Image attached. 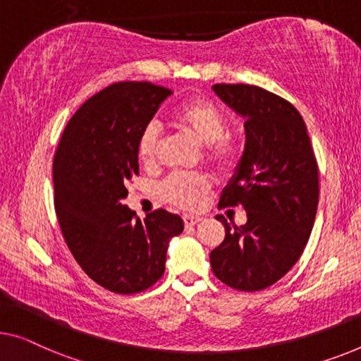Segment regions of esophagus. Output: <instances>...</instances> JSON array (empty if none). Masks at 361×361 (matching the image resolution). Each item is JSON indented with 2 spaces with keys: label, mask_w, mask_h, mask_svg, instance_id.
Listing matches in <instances>:
<instances>
[{
  "label": "esophagus",
  "mask_w": 361,
  "mask_h": 361,
  "mask_svg": "<svg viewBox=\"0 0 361 361\" xmlns=\"http://www.w3.org/2000/svg\"><path fill=\"white\" fill-rule=\"evenodd\" d=\"M201 217H195V215H185L183 217V222H185V227H195L199 222H201Z\"/></svg>",
  "instance_id": "34e87169"
}]
</instances>
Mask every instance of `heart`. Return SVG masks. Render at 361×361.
<instances>
[{"instance_id": "obj_1", "label": "heart", "mask_w": 361, "mask_h": 361, "mask_svg": "<svg viewBox=\"0 0 361 361\" xmlns=\"http://www.w3.org/2000/svg\"><path fill=\"white\" fill-rule=\"evenodd\" d=\"M171 121L180 131L190 134L204 147V159L219 173H232L243 157V141L238 134L227 131L228 120L225 113L206 99H190L171 111ZM159 128L147 125L139 134L137 157L144 165H154L159 159ZM211 190V183L204 175L175 173L159 188L160 197L181 211H197Z\"/></svg>"}]
</instances>
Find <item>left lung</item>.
<instances>
[{"instance_id": "1", "label": "left lung", "mask_w": 361, "mask_h": 361, "mask_svg": "<svg viewBox=\"0 0 361 361\" xmlns=\"http://www.w3.org/2000/svg\"><path fill=\"white\" fill-rule=\"evenodd\" d=\"M215 94L246 118L245 154L219 209L245 207L241 227L217 220L225 240L211 252L212 272L241 292H259L300 259L319 201V169L298 110L250 84H215Z\"/></svg>"}]
</instances>
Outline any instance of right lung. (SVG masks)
<instances>
[{"instance_id": "1", "label": "right lung", "mask_w": 361, "mask_h": 361, "mask_svg": "<svg viewBox=\"0 0 361 361\" xmlns=\"http://www.w3.org/2000/svg\"><path fill=\"white\" fill-rule=\"evenodd\" d=\"M171 90L115 82L84 102L64 128L53 159L55 211L63 238L82 271L110 292L131 295L164 276L180 215L129 211L126 181L139 173L137 139Z\"/></svg>"}]
</instances>
